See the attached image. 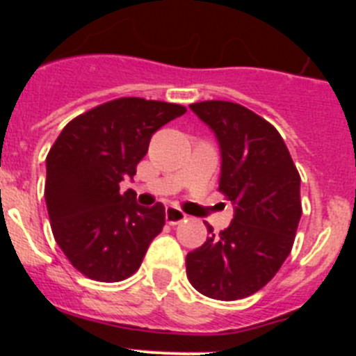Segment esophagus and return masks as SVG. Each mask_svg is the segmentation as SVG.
Wrapping results in <instances>:
<instances>
[{
	"instance_id": "1",
	"label": "esophagus",
	"mask_w": 356,
	"mask_h": 356,
	"mask_svg": "<svg viewBox=\"0 0 356 356\" xmlns=\"http://www.w3.org/2000/svg\"><path fill=\"white\" fill-rule=\"evenodd\" d=\"M185 219H187V216H185V212H181L178 207H168V209H165V221H168L169 225H180Z\"/></svg>"
}]
</instances>
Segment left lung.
I'll list each match as a JSON object with an SVG mask.
<instances>
[{
    "label": "left lung",
    "mask_w": 356,
    "mask_h": 356,
    "mask_svg": "<svg viewBox=\"0 0 356 356\" xmlns=\"http://www.w3.org/2000/svg\"><path fill=\"white\" fill-rule=\"evenodd\" d=\"M221 149L219 191L234 219L187 254V278L213 300L248 298L271 282L294 244L301 219L300 172L271 122L232 102L191 105Z\"/></svg>",
    "instance_id": "left-lung-1"
}]
</instances>
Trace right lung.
<instances>
[{
    "label": "right lung",
    "mask_w": 356,
    "mask_h": 356,
    "mask_svg": "<svg viewBox=\"0 0 356 356\" xmlns=\"http://www.w3.org/2000/svg\"><path fill=\"white\" fill-rule=\"evenodd\" d=\"M185 112L175 103L119 97L67 122L49 149L44 197L53 235L87 278L127 280L162 232V203L140 207L119 184L134 180L153 134Z\"/></svg>",
    "instance_id": "right-lung-1"
}]
</instances>
